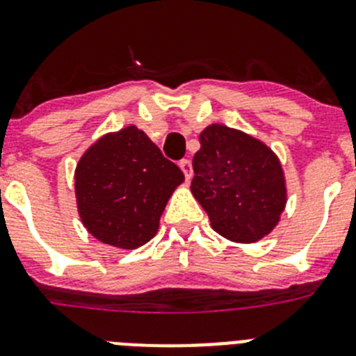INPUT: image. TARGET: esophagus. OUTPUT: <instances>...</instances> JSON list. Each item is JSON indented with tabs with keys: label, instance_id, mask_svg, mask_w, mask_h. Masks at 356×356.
Here are the masks:
<instances>
[{
	"label": "esophagus",
	"instance_id": "obj_1",
	"mask_svg": "<svg viewBox=\"0 0 356 356\" xmlns=\"http://www.w3.org/2000/svg\"><path fill=\"white\" fill-rule=\"evenodd\" d=\"M180 169L184 171L185 180L191 181V178H193V163H191V160H188V159L180 160Z\"/></svg>",
	"mask_w": 356,
	"mask_h": 356
}]
</instances>
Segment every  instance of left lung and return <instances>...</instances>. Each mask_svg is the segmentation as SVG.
<instances>
[{
    "label": "left lung",
    "mask_w": 356,
    "mask_h": 356,
    "mask_svg": "<svg viewBox=\"0 0 356 356\" xmlns=\"http://www.w3.org/2000/svg\"><path fill=\"white\" fill-rule=\"evenodd\" d=\"M200 143L191 191L212 228L234 242L271 234L287 203L284 169L271 147L225 124L207 127Z\"/></svg>",
    "instance_id": "obj_1"
}]
</instances>
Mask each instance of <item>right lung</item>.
<instances>
[{
  "mask_svg": "<svg viewBox=\"0 0 356 356\" xmlns=\"http://www.w3.org/2000/svg\"><path fill=\"white\" fill-rule=\"evenodd\" d=\"M184 181L180 168L137 127L103 135L74 171L78 213L92 237L135 250L155 237L160 216Z\"/></svg>",
  "mask_w": 356,
  "mask_h": 356,
  "instance_id": "obj_1",
  "label": "right lung"
}]
</instances>
